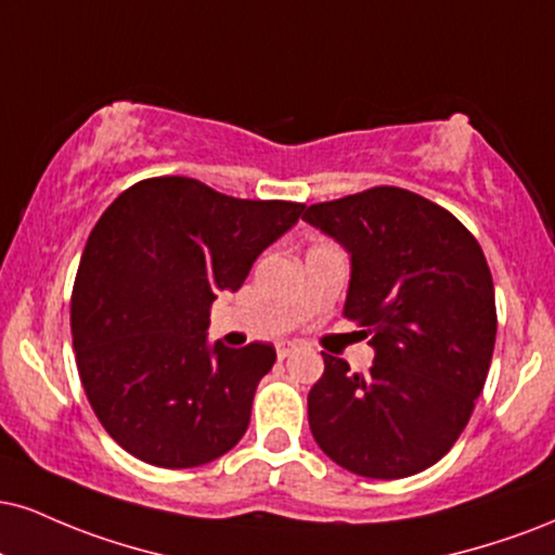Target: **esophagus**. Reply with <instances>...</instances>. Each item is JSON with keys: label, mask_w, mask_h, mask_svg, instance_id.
<instances>
[{"label": "esophagus", "mask_w": 555, "mask_h": 555, "mask_svg": "<svg viewBox=\"0 0 555 555\" xmlns=\"http://www.w3.org/2000/svg\"><path fill=\"white\" fill-rule=\"evenodd\" d=\"M295 351H297L295 344H279V346H276V357H279V359H289Z\"/></svg>", "instance_id": "obj_1"}]
</instances>
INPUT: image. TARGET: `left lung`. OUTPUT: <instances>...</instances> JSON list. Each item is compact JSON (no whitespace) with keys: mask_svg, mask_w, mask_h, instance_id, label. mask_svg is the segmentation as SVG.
I'll use <instances>...</instances> for the list:
<instances>
[{"mask_svg":"<svg viewBox=\"0 0 555 555\" xmlns=\"http://www.w3.org/2000/svg\"><path fill=\"white\" fill-rule=\"evenodd\" d=\"M302 219L351 256L344 315L375 349L366 375L323 353L312 437L357 476H416L457 442L489 375L496 302L483 250L457 217L396 185L312 204Z\"/></svg>","mask_w":555,"mask_h":555,"instance_id":"left-lung-1","label":"left lung"}]
</instances>
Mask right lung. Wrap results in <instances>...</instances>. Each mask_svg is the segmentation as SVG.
Here are the masks:
<instances>
[{
  "label": "right lung",
  "instance_id": "obj_1",
  "mask_svg": "<svg viewBox=\"0 0 555 555\" xmlns=\"http://www.w3.org/2000/svg\"><path fill=\"white\" fill-rule=\"evenodd\" d=\"M302 209L165 176L133 183L92 227L72 289V344L92 411L133 457L196 468L243 439L276 351L209 346V310Z\"/></svg>",
  "mask_w": 555,
  "mask_h": 555
}]
</instances>
